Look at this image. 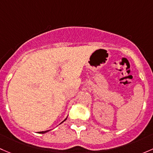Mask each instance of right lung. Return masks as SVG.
Wrapping results in <instances>:
<instances>
[{
    "label": "right lung",
    "mask_w": 153,
    "mask_h": 153,
    "mask_svg": "<svg viewBox=\"0 0 153 153\" xmlns=\"http://www.w3.org/2000/svg\"><path fill=\"white\" fill-rule=\"evenodd\" d=\"M66 120V119H65V120H64V121H65ZM64 121H63V122H64ZM46 132H48V130H46V131H42V132H39V133H46Z\"/></svg>",
    "instance_id": "right-lung-1"
}]
</instances>
